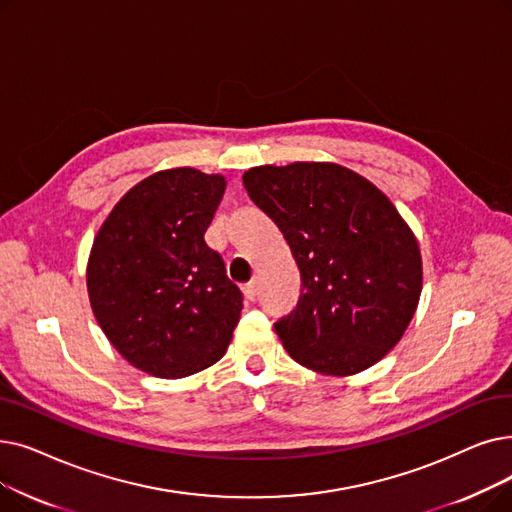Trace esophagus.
Wrapping results in <instances>:
<instances>
[{
  "mask_svg": "<svg viewBox=\"0 0 512 512\" xmlns=\"http://www.w3.org/2000/svg\"><path fill=\"white\" fill-rule=\"evenodd\" d=\"M244 297H247L249 301H255V297H257V280H251V282H247L244 284Z\"/></svg>",
  "mask_w": 512,
  "mask_h": 512,
  "instance_id": "34e87169",
  "label": "esophagus"
}]
</instances>
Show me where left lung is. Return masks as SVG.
<instances>
[{"instance_id":"obj_1","label":"left lung","mask_w":512,"mask_h":512,"mask_svg":"<svg viewBox=\"0 0 512 512\" xmlns=\"http://www.w3.org/2000/svg\"><path fill=\"white\" fill-rule=\"evenodd\" d=\"M242 182L299 265L303 295L274 324L293 360L347 376L385 358L422 286L418 242L389 198L332 163L261 165Z\"/></svg>"}]
</instances>
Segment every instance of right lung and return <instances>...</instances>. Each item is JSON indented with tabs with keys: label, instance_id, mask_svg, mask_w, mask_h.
<instances>
[{
	"label": "right lung",
	"instance_id": "1",
	"mask_svg": "<svg viewBox=\"0 0 512 512\" xmlns=\"http://www.w3.org/2000/svg\"><path fill=\"white\" fill-rule=\"evenodd\" d=\"M224 190L221 175L159 171L121 198L94 240L96 320L129 364L161 379L215 364L240 320V288L205 242Z\"/></svg>",
	"mask_w": 512,
	"mask_h": 512
}]
</instances>
